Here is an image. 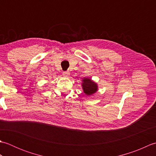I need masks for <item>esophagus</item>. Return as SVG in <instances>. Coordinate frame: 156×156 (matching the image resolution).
<instances>
[{
	"label": "esophagus",
	"mask_w": 156,
	"mask_h": 156,
	"mask_svg": "<svg viewBox=\"0 0 156 156\" xmlns=\"http://www.w3.org/2000/svg\"><path fill=\"white\" fill-rule=\"evenodd\" d=\"M63 75H64V76H65V77H69V72H63Z\"/></svg>",
	"instance_id": "esophagus-1"
}]
</instances>
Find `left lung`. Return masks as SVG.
<instances>
[{"instance_id":"left-lung-1","label":"left lung","mask_w":156,"mask_h":156,"mask_svg":"<svg viewBox=\"0 0 156 156\" xmlns=\"http://www.w3.org/2000/svg\"><path fill=\"white\" fill-rule=\"evenodd\" d=\"M82 87L84 93L87 96H92L98 90L97 82L92 80L90 78H84L82 80Z\"/></svg>"}]
</instances>
